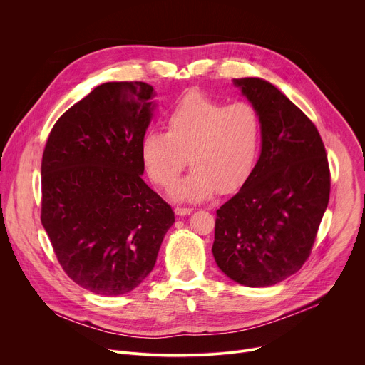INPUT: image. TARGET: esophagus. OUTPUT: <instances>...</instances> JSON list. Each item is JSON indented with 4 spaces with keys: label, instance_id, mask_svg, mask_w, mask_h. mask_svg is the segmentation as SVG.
Returning <instances> with one entry per match:
<instances>
[{
    "label": "esophagus",
    "instance_id": "1",
    "mask_svg": "<svg viewBox=\"0 0 365 365\" xmlns=\"http://www.w3.org/2000/svg\"><path fill=\"white\" fill-rule=\"evenodd\" d=\"M193 211V207H187V206H176L175 207V214L179 217H185L189 215Z\"/></svg>",
    "mask_w": 365,
    "mask_h": 365
}]
</instances>
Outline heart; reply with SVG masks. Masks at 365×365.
<instances>
[{
	"instance_id": "b5f03b06",
	"label": "heart",
	"mask_w": 365,
	"mask_h": 365,
	"mask_svg": "<svg viewBox=\"0 0 365 365\" xmlns=\"http://www.w3.org/2000/svg\"><path fill=\"white\" fill-rule=\"evenodd\" d=\"M166 128L168 133H145L141 159L155 185L170 187L189 158L193 170L173 189L180 200H202L218 189L234 192L251 175L262 150V115L245 101L227 106L199 92L189 93L169 111Z\"/></svg>"
}]
</instances>
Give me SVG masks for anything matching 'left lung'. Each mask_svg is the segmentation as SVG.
<instances>
[{
  "instance_id": "8db88e82",
  "label": "left lung",
  "mask_w": 365,
  "mask_h": 365,
  "mask_svg": "<svg viewBox=\"0 0 365 365\" xmlns=\"http://www.w3.org/2000/svg\"><path fill=\"white\" fill-rule=\"evenodd\" d=\"M234 83L262 115V154L217 211L212 252L231 280L273 286L310 255L329 202V165L315 124L274 85L259 78Z\"/></svg>"
}]
</instances>
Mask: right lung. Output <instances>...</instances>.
I'll return each instance as SVG.
<instances>
[{
    "mask_svg": "<svg viewBox=\"0 0 365 365\" xmlns=\"http://www.w3.org/2000/svg\"><path fill=\"white\" fill-rule=\"evenodd\" d=\"M153 86L107 82L51 128L41 159V224L65 273L83 289L120 296L153 270L175 222L141 175Z\"/></svg>",
    "mask_w": 365,
    "mask_h": 365,
    "instance_id": "add662e5",
    "label": "right lung"
}]
</instances>
